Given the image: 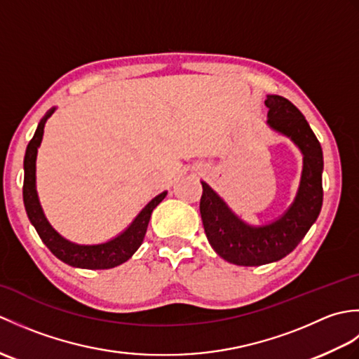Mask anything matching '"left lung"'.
<instances>
[{
    "label": "left lung",
    "instance_id": "1",
    "mask_svg": "<svg viewBox=\"0 0 359 359\" xmlns=\"http://www.w3.org/2000/svg\"><path fill=\"white\" fill-rule=\"evenodd\" d=\"M266 125L288 137L302 154L299 188L284 215L265 225H250L228 207L207 182H201V216L210 245L226 262L256 266L276 262L297 247L323 207V149L306 117L280 95H266Z\"/></svg>",
    "mask_w": 359,
    "mask_h": 359
}]
</instances>
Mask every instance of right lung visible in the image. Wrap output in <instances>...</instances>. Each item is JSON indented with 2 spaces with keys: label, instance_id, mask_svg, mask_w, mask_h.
I'll list each match as a JSON object with an SVG mask.
<instances>
[{
  "label": "right lung",
  "instance_id": "1",
  "mask_svg": "<svg viewBox=\"0 0 359 359\" xmlns=\"http://www.w3.org/2000/svg\"><path fill=\"white\" fill-rule=\"evenodd\" d=\"M57 108H52L46 116L40 120L36 126V131L29 142L26 148L25 156V185H22V201H25V207L30 224L35 226V230L40 236L44 245L48 247L53 256H57L60 261L71 266H77V269H86V270H106L114 269L120 264L126 262L131 257L144 239L147 234V228L149 224V219L157 205L165 199L168 191L157 194L154 199L149 201L144 208L135 216V219L129 224L123 231L102 243H94V245H81V243H75L65 239L62 234L53 230V226L46 219L44 211L41 208L40 199H38L36 193V154L38 148H40L43 134H44V125L48 118L55 112Z\"/></svg>",
  "mask_w": 359,
  "mask_h": 359
}]
</instances>
